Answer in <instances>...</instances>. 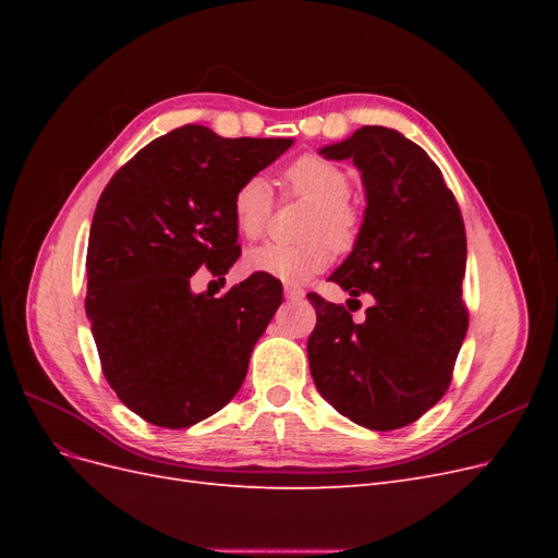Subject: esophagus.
Returning <instances> with one entry per match:
<instances>
[{
  "label": "esophagus",
  "mask_w": 558,
  "mask_h": 558,
  "mask_svg": "<svg viewBox=\"0 0 558 558\" xmlns=\"http://www.w3.org/2000/svg\"><path fill=\"white\" fill-rule=\"evenodd\" d=\"M283 295L289 298V300H302L305 298V291L300 289V286H293V283H286L283 286Z\"/></svg>",
  "instance_id": "34e87169"
}]
</instances>
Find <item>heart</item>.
<instances>
[{
    "label": "heart",
    "instance_id": "heart-1",
    "mask_svg": "<svg viewBox=\"0 0 558 558\" xmlns=\"http://www.w3.org/2000/svg\"><path fill=\"white\" fill-rule=\"evenodd\" d=\"M283 195L312 202L302 223L305 242H265L253 246L244 265L248 272L286 283H305L324 272L335 251H349L359 240L361 216L349 202L351 179L344 167L316 154H302L281 172ZM275 207L272 185L263 174L246 177L232 193V223L246 240H258L267 230Z\"/></svg>",
    "mask_w": 558,
    "mask_h": 558
}]
</instances>
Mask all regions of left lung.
<instances>
[{"label":"left lung","instance_id":"1","mask_svg":"<svg viewBox=\"0 0 558 558\" xmlns=\"http://www.w3.org/2000/svg\"><path fill=\"white\" fill-rule=\"evenodd\" d=\"M320 154L351 158L367 195L356 246L330 281L375 305L356 324L344 305L310 293V369L353 424L396 430L447 393L468 332L463 216L440 167L396 130L363 125Z\"/></svg>","mask_w":558,"mask_h":558}]
</instances>
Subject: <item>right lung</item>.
<instances>
[{"label": "right lung", "instance_id": "1", "mask_svg": "<svg viewBox=\"0 0 558 558\" xmlns=\"http://www.w3.org/2000/svg\"><path fill=\"white\" fill-rule=\"evenodd\" d=\"M291 144L183 125L146 144L99 195L86 314L109 386L148 424L189 428L240 391L281 283L251 275L214 298L193 295L191 277L226 275L240 258L232 193Z\"/></svg>", "mask_w": 558, "mask_h": 558}]
</instances>
